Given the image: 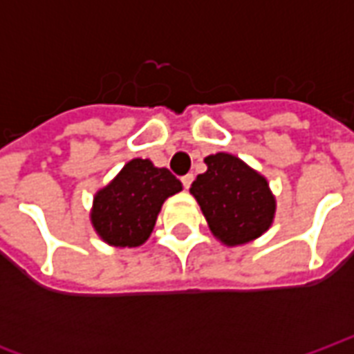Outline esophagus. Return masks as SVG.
<instances>
[{
  "mask_svg": "<svg viewBox=\"0 0 354 354\" xmlns=\"http://www.w3.org/2000/svg\"><path fill=\"white\" fill-rule=\"evenodd\" d=\"M193 178H195L193 174H185V176H182V184H184L185 189H189V187H192Z\"/></svg>",
  "mask_w": 354,
  "mask_h": 354,
  "instance_id": "34e87169",
  "label": "esophagus"
}]
</instances>
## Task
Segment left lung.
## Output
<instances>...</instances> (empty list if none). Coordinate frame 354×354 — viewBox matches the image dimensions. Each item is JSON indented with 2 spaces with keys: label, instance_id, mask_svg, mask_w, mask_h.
Segmentation results:
<instances>
[{
  "label": "left lung",
  "instance_id": "1",
  "mask_svg": "<svg viewBox=\"0 0 354 354\" xmlns=\"http://www.w3.org/2000/svg\"><path fill=\"white\" fill-rule=\"evenodd\" d=\"M207 172L192 184L208 227L223 245H245L269 230L274 197L263 176L235 155H208Z\"/></svg>",
  "mask_w": 354,
  "mask_h": 354
}]
</instances>
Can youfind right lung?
<instances>
[{
  "mask_svg": "<svg viewBox=\"0 0 354 354\" xmlns=\"http://www.w3.org/2000/svg\"><path fill=\"white\" fill-rule=\"evenodd\" d=\"M182 192V182L169 169L147 159H132L117 178L96 193L91 220L108 245L140 246L153 231L167 197Z\"/></svg>",
  "mask_w": 354,
  "mask_h": 354,
  "instance_id": "add662e5",
  "label": "right lung"
}]
</instances>
